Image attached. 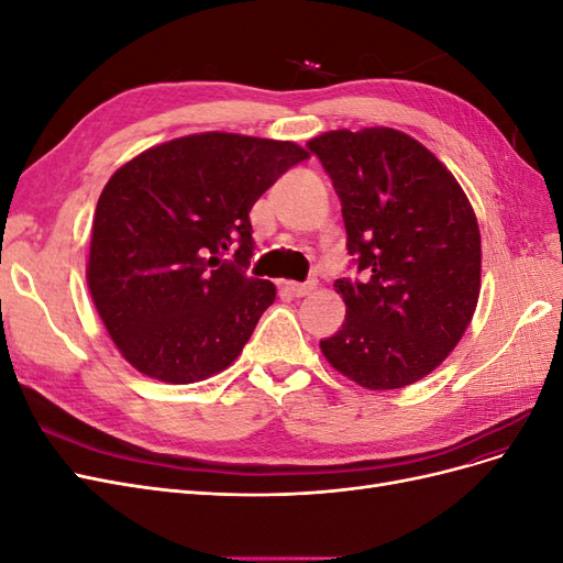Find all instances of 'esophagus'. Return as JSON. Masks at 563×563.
I'll return each mask as SVG.
<instances>
[{
    "label": "esophagus",
    "mask_w": 563,
    "mask_h": 563,
    "mask_svg": "<svg viewBox=\"0 0 563 563\" xmlns=\"http://www.w3.org/2000/svg\"><path fill=\"white\" fill-rule=\"evenodd\" d=\"M284 286H286V291L291 294V296H296V298H302V296L312 294V288H314V284H312V282H308V284H300V282H286Z\"/></svg>",
    "instance_id": "34e87169"
}]
</instances>
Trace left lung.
I'll return each instance as SVG.
<instances>
[{
  "label": "left lung",
  "instance_id": "obj_1",
  "mask_svg": "<svg viewBox=\"0 0 563 563\" xmlns=\"http://www.w3.org/2000/svg\"><path fill=\"white\" fill-rule=\"evenodd\" d=\"M308 150L333 183L360 272L333 284L347 312L319 347L356 385H411L446 360L472 321L482 282L476 216L449 168L401 131L340 129Z\"/></svg>",
  "mask_w": 563,
  "mask_h": 563
}]
</instances>
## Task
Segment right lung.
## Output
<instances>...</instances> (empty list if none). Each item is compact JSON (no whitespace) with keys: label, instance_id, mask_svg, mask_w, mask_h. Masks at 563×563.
Wrapping results in <instances>:
<instances>
[{"label":"right lung","instance_id":"add662e5","mask_svg":"<svg viewBox=\"0 0 563 563\" xmlns=\"http://www.w3.org/2000/svg\"><path fill=\"white\" fill-rule=\"evenodd\" d=\"M310 155L296 143L199 133L150 147L100 192L89 291L124 360L197 383L240 356L275 284L249 277L251 209Z\"/></svg>","mask_w":563,"mask_h":563}]
</instances>
